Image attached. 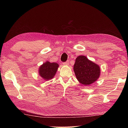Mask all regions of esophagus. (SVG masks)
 <instances>
[{"label":"esophagus","instance_id":"obj_1","mask_svg":"<svg viewBox=\"0 0 128 128\" xmlns=\"http://www.w3.org/2000/svg\"><path fill=\"white\" fill-rule=\"evenodd\" d=\"M69 62L68 61H66V62H62V64L63 65H69Z\"/></svg>","mask_w":128,"mask_h":128}]
</instances>
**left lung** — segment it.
<instances>
[{"label": "left lung", "mask_w": 128, "mask_h": 128, "mask_svg": "<svg viewBox=\"0 0 128 128\" xmlns=\"http://www.w3.org/2000/svg\"><path fill=\"white\" fill-rule=\"evenodd\" d=\"M74 71L77 79L84 85H90L100 76V68L85 56H80L76 59Z\"/></svg>", "instance_id": "8db88e82"}]
</instances>
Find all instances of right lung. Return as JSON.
I'll return each instance as SVG.
<instances>
[{"mask_svg":"<svg viewBox=\"0 0 128 128\" xmlns=\"http://www.w3.org/2000/svg\"><path fill=\"white\" fill-rule=\"evenodd\" d=\"M59 65L56 62H47L43 64L39 69V74L45 80L52 78L58 70Z\"/></svg>","mask_w":128,"mask_h":128,"instance_id":"obj_1","label":"right lung"}]
</instances>
